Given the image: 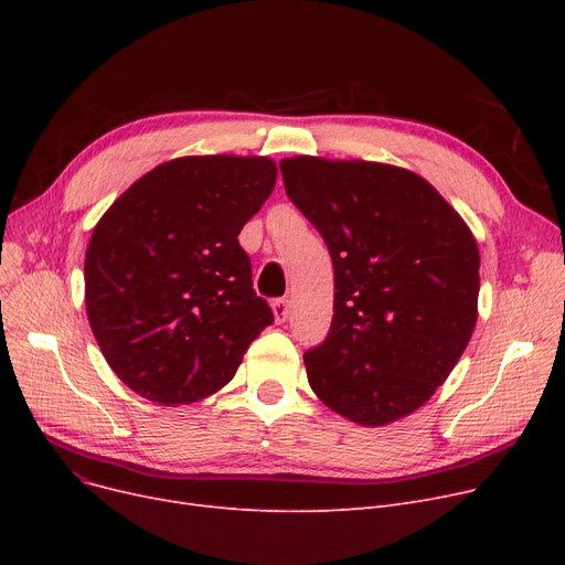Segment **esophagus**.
<instances>
[{
  "label": "esophagus",
  "instance_id": "1",
  "mask_svg": "<svg viewBox=\"0 0 565 565\" xmlns=\"http://www.w3.org/2000/svg\"><path fill=\"white\" fill-rule=\"evenodd\" d=\"M273 313H275V322H286L290 316V302L288 300H275L273 302Z\"/></svg>",
  "mask_w": 565,
  "mask_h": 565
}]
</instances>
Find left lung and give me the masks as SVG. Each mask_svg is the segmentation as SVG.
I'll use <instances>...</instances> for the list:
<instances>
[{
  "mask_svg": "<svg viewBox=\"0 0 565 565\" xmlns=\"http://www.w3.org/2000/svg\"><path fill=\"white\" fill-rule=\"evenodd\" d=\"M279 169L334 263L332 330L305 352L311 390L352 424H394L449 377L477 328V237L409 169L313 156Z\"/></svg>",
  "mask_w": 565,
  "mask_h": 565,
  "instance_id": "left-lung-1",
  "label": "left lung"
}]
</instances>
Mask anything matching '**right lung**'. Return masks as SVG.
<instances>
[{
	"mask_svg": "<svg viewBox=\"0 0 565 565\" xmlns=\"http://www.w3.org/2000/svg\"><path fill=\"white\" fill-rule=\"evenodd\" d=\"M277 183L265 156H185L158 164L94 226L84 305L109 369L146 401L220 392L273 322L237 235Z\"/></svg>",
	"mask_w": 565,
	"mask_h": 565,
	"instance_id": "add662e5",
	"label": "right lung"
}]
</instances>
